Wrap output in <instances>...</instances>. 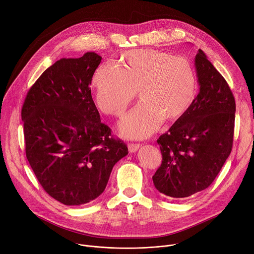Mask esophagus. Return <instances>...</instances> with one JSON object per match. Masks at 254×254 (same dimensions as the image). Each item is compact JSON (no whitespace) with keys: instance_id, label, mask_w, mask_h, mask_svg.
<instances>
[{"instance_id":"obj_1","label":"esophagus","mask_w":254,"mask_h":254,"mask_svg":"<svg viewBox=\"0 0 254 254\" xmlns=\"http://www.w3.org/2000/svg\"><path fill=\"white\" fill-rule=\"evenodd\" d=\"M127 147H128V151L133 153V152H135L140 147V144L139 143H129L127 145Z\"/></svg>"}]
</instances>
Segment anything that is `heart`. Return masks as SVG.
<instances>
[{
    "label": "heart",
    "instance_id": "b5f03b06",
    "mask_svg": "<svg viewBox=\"0 0 254 254\" xmlns=\"http://www.w3.org/2000/svg\"><path fill=\"white\" fill-rule=\"evenodd\" d=\"M120 66L104 63L96 69L92 86L101 111L122 116L138 90L141 103L120 123L127 138H145L163 120L183 117L192 105L197 80L185 58L156 50H131L121 56Z\"/></svg>",
    "mask_w": 254,
    "mask_h": 254
}]
</instances>
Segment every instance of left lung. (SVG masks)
I'll list each match as a JSON object with an SVG mask.
<instances>
[{"mask_svg": "<svg viewBox=\"0 0 254 254\" xmlns=\"http://www.w3.org/2000/svg\"><path fill=\"white\" fill-rule=\"evenodd\" d=\"M199 93L189 111L156 140L162 162L155 189L184 198L207 189L231 152L235 101L224 77L198 50L194 58Z\"/></svg>", "mask_w": 254, "mask_h": 254, "instance_id": "8db88e82", "label": "left lung"}]
</instances>
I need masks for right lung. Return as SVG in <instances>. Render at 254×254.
Masks as SVG:
<instances>
[{"mask_svg": "<svg viewBox=\"0 0 254 254\" xmlns=\"http://www.w3.org/2000/svg\"><path fill=\"white\" fill-rule=\"evenodd\" d=\"M101 61L94 52L57 61L30 89L22 109L29 163L46 192L64 205L99 197L114 165L128 153L101 122L92 98Z\"/></svg>", "mask_w": 254, "mask_h": 254, "instance_id": "1", "label": "right lung"}]
</instances>
